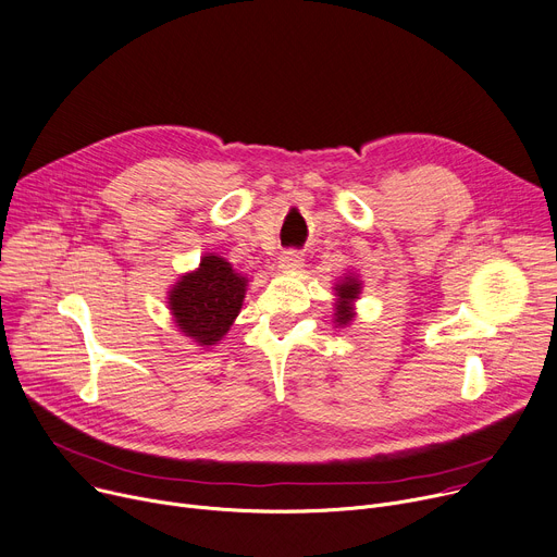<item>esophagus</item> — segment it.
I'll list each match as a JSON object with an SVG mask.
<instances>
[{
  "label": "esophagus",
  "mask_w": 557,
  "mask_h": 557,
  "mask_svg": "<svg viewBox=\"0 0 557 557\" xmlns=\"http://www.w3.org/2000/svg\"><path fill=\"white\" fill-rule=\"evenodd\" d=\"M301 262H305L301 260V252L295 248H288L280 256V269H284V271H295L301 267Z\"/></svg>",
  "instance_id": "esophagus-1"
}]
</instances>
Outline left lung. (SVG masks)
<instances>
[{"label":"left lung","instance_id":"left-lung-1","mask_svg":"<svg viewBox=\"0 0 557 557\" xmlns=\"http://www.w3.org/2000/svg\"><path fill=\"white\" fill-rule=\"evenodd\" d=\"M362 290V282L356 275H346L342 282L335 284V324L337 326H346L352 315H356V309H352V301L360 297Z\"/></svg>","mask_w":557,"mask_h":557}]
</instances>
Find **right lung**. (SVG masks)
<instances>
[{
    "mask_svg": "<svg viewBox=\"0 0 557 557\" xmlns=\"http://www.w3.org/2000/svg\"><path fill=\"white\" fill-rule=\"evenodd\" d=\"M248 280L209 252L199 269L182 275L169 290V309L180 331L199 346L218 344L239 315Z\"/></svg>",
    "mask_w": 557,
    "mask_h": 557,
    "instance_id": "right-lung-1",
    "label": "right lung"
}]
</instances>
